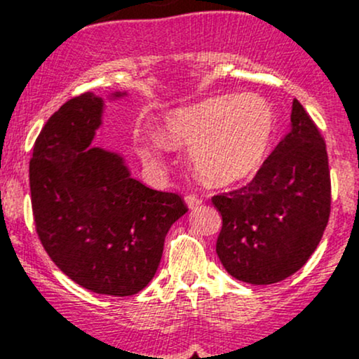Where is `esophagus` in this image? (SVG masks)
Segmentation results:
<instances>
[{
    "mask_svg": "<svg viewBox=\"0 0 359 359\" xmlns=\"http://www.w3.org/2000/svg\"><path fill=\"white\" fill-rule=\"evenodd\" d=\"M185 203H187L189 208L194 209V208H197V205H201L203 199H201L197 194H187V196H185Z\"/></svg>",
    "mask_w": 359,
    "mask_h": 359,
    "instance_id": "obj_1",
    "label": "esophagus"
}]
</instances>
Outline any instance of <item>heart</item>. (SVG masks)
<instances>
[{
	"label": "heart",
	"instance_id": "b5f03b06",
	"mask_svg": "<svg viewBox=\"0 0 359 359\" xmlns=\"http://www.w3.org/2000/svg\"><path fill=\"white\" fill-rule=\"evenodd\" d=\"M275 130L273 109L258 96H219L175 111L162 142L192 147L197 174L211 185L245 179L265 158ZM151 156V151L147 150Z\"/></svg>",
	"mask_w": 359,
	"mask_h": 359
}]
</instances>
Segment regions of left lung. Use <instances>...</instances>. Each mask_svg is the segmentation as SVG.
Returning a JSON list of instances; mask_svg holds the SVG:
<instances>
[{"mask_svg": "<svg viewBox=\"0 0 359 359\" xmlns=\"http://www.w3.org/2000/svg\"><path fill=\"white\" fill-rule=\"evenodd\" d=\"M292 131L250 184L212 196L222 228L216 253L234 278L255 285L285 280L314 253L331 214L327 150L297 100Z\"/></svg>", "mask_w": 359, "mask_h": 359, "instance_id": "8db88e82", "label": "left lung"}]
</instances>
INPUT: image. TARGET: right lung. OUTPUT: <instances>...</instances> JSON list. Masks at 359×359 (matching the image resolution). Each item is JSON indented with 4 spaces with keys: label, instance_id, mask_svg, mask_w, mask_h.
Returning a JSON list of instances; mask_svg holds the SVG:
<instances>
[{
    "label": "right lung",
    "instance_id": "obj_1",
    "mask_svg": "<svg viewBox=\"0 0 359 359\" xmlns=\"http://www.w3.org/2000/svg\"><path fill=\"white\" fill-rule=\"evenodd\" d=\"M102 100L72 97L48 118L30 158L35 229L52 262L96 294L126 297L154 278L170 226L187 212L174 192L131 179L121 156L90 148Z\"/></svg>",
    "mask_w": 359,
    "mask_h": 359
}]
</instances>
